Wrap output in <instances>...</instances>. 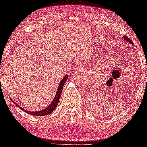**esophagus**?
Listing matches in <instances>:
<instances>
[{
  "instance_id": "34e87169",
  "label": "esophagus",
  "mask_w": 147,
  "mask_h": 147,
  "mask_svg": "<svg viewBox=\"0 0 147 147\" xmlns=\"http://www.w3.org/2000/svg\"><path fill=\"white\" fill-rule=\"evenodd\" d=\"M83 67H82V66H78V67H76V69H75V70H74V72L75 73V74H78V73H79V72H81L82 71H83Z\"/></svg>"
}]
</instances>
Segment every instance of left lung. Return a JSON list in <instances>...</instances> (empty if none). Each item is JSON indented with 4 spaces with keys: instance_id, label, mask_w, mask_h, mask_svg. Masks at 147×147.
<instances>
[{
    "instance_id": "obj_1",
    "label": "left lung",
    "mask_w": 147,
    "mask_h": 147,
    "mask_svg": "<svg viewBox=\"0 0 147 147\" xmlns=\"http://www.w3.org/2000/svg\"><path fill=\"white\" fill-rule=\"evenodd\" d=\"M124 40H125L126 41H127L129 43H130V44H133V42H132L131 39H130V38H128L127 36H124Z\"/></svg>"
}]
</instances>
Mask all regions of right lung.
<instances>
[{
  "label": "right lung",
  "instance_id": "add662e5",
  "mask_svg": "<svg viewBox=\"0 0 147 147\" xmlns=\"http://www.w3.org/2000/svg\"><path fill=\"white\" fill-rule=\"evenodd\" d=\"M67 78H68V75H65V77H64L62 79V80L59 84V86H58V89L57 90V93L55 94V96L54 97V100L52 102V103H51V105L46 108V109H43L42 111H34V112H31L30 111H26V109L22 108V107H20V106H18L17 103H15L13 101H12V102L14 103V104L18 106L20 109H21L22 110H23V111L25 112L26 113H28L29 114H31V115H34V116H45V115H47L51 113H53L55 109V108H57V106L58 105V102L59 100H60L61 98V95L62 92V89H63V86H64L65 83L66 82V80H67Z\"/></svg>",
  "mask_w": 147,
  "mask_h": 147
}]
</instances>
